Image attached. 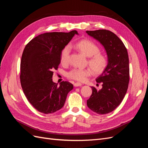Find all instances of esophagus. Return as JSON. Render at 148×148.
Returning <instances> with one entry per match:
<instances>
[{
  "label": "esophagus",
  "instance_id": "34e87169",
  "mask_svg": "<svg viewBox=\"0 0 148 148\" xmlns=\"http://www.w3.org/2000/svg\"><path fill=\"white\" fill-rule=\"evenodd\" d=\"M82 86V84L81 83H75L74 84L75 87H78V86Z\"/></svg>",
  "mask_w": 148,
  "mask_h": 148
}]
</instances>
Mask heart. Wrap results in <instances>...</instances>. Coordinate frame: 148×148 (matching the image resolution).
<instances>
[{
  "label": "heart",
  "instance_id": "heart-1",
  "mask_svg": "<svg viewBox=\"0 0 148 148\" xmlns=\"http://www.w3.org/2000/svg\"><path fill=\"white\" fill-rule=\"evenodd\" d=\"M75 47L83 55L89 57L88 64L94 73L99 75L104 71L108 64V60L104 54L99 52L100 49L95 42L89 39H83L76 44ZM70 52L71 47L69 45L65 46L62 49L60 54L62 64L66 65L69 63ZM91 70L89 68H75L67 73V77L75 81L83 82L91 75Z\"/></svg>",
  "mask_w": 148,
  "mask_h": 148
}]
</instances>
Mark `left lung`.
<instances>
[{
    "mask_svg": "<svg viewBox=\"0 0 148 148\" xmlns=\"http://www.w3.org/2000/svg\"><path fill=\"white\" fill-rule=\"evenodd\" d=\"M86 33L100 42L108 57L107 67L96 79L97 83H102V88L97 90L92 87L87 106L97 114H108L120 104L127 91L130 80L128 52L120 39L110 31H86Z\"/></svg>",
    "mask_w": 148,
    "mask_h": 148,
    "instance_id": "8db88e82",
    "label": "left lung"
}]
</instances>
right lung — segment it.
Returning <instances> with one entry per match:
<instances>
[{
	"label": "right lung",
	"instance_id": "obj_1",
	"mask_svg": "<svg viewBox=\"0 0 148 148\" xmlns=\"http://www.w3.org/2000/svg\"><path fill=\"white\" fill-rule=\"evenodd\" d=\"M76 30L69 33L41 34L26 44L20 64V83L27 99L41 113L52 114L63 107L73 85L62 82L60 86L52 82L57 70L62 49L69 44Z\"/></svg>",
	"mask_w": 148,
	"mask_h": 148
}]
</instances>
